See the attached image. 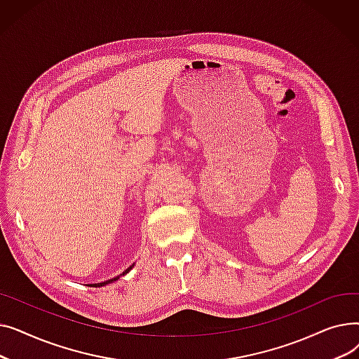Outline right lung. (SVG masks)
Listing matches in <instances>:
<instances>
[{"label": "right lung", "mask_w": 359, "mask_h": 359, "mask_svg": "<svg viewBox=\"0 0 359 359\" xmlns=\"http://www.w3.org/2000/svg\"><path fill=\"white\" fill-rule=\"evenodd\" d=\"M134 266V265H132ZM132 266L130 268H128L122 275H125V273H128L129 272V269H132ZM116 279H119V276H116V278H113V279H109V280H106V282H100V284H93L91 287H103V285H106V284H110V282H113V280H116Z\"/></svg>", "instance_id": "obj_1"}]
</instances>
